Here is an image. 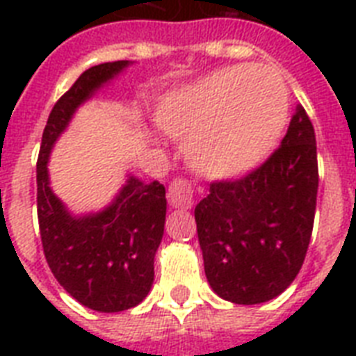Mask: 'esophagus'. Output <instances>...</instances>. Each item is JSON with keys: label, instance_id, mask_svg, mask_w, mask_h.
Listing matches in <instances>:
<instances>
[{"label": "esophagus", "instance_id": "esophagus-1", "mask_svg": "<svg viewBox=\"0 0 356 356\" xmlns=\"http://www.w3.org/2000/svg\"><path fill=\"white\" fill-rule=\"evenodd\" d=\"M168 201L173 209H192L194 207V188L183 179H177L168 188Z\"/></svg>", "mask_w": 356, "mask_h": 356}]
</instances>
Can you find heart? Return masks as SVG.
Returning <instances> with one entry per match:
<instances>
[{
	"instance_id": "b5f03b06",
	"label": "heart",
	"mask_w": 356,
	"mask_h": 356,
	"mask_svg": "<svg viewBox=\"0 0 356 356\" xmlns=\"http://www.w3.org/2000/svg\"><path fill=\"white\" fill-rule=\"evenodd\" d=\"M290 97L262 66H229L170 90L156 102L159 127L184 140V156L203 177L248 175L275 149L286 127Z\"/></svg>"
}]
</instances>
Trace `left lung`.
Here are the masks:
<instances>
[{"mask_svg": "<svg viewBox=\"0 0 356 356\" xmlns=\"http://www.w3.org/2000/svg\"><path fill=\"white\" fill-rule=\"evenodd\" d=\"M318 195L316 134L296 107L281 147L249 175L212 183L194 211L207 281L225 301L259 305L303 266Z\"/></svg>", "mask_w": 356, "mask_h": 356, "instance_id": "left-lung-1", "label": "left lung"}]
</instances>
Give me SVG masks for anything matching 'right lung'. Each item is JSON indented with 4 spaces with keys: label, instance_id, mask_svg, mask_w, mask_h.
<instances>
[{
    "label": "right lung",
    "instance_id": "1",
    "mask_svg": "<svg viewBox=\"0 0 356 356\" xmlns=\"http://www.w3.org/2000/svg\"><path fill=\"white\" fill-rule=\"evenodd\" d=\"M133 60L92 66L53 107L36 162V203L42 248L66 292L96 312L140 305L155 279V254L166 222V190L127 173L125 184L102 211L74 214L51 188L47 162L81 105L111 85Z\"/></svg>",
    "mask_w": 356,
    "mask_h": 356
}]
</instances>
